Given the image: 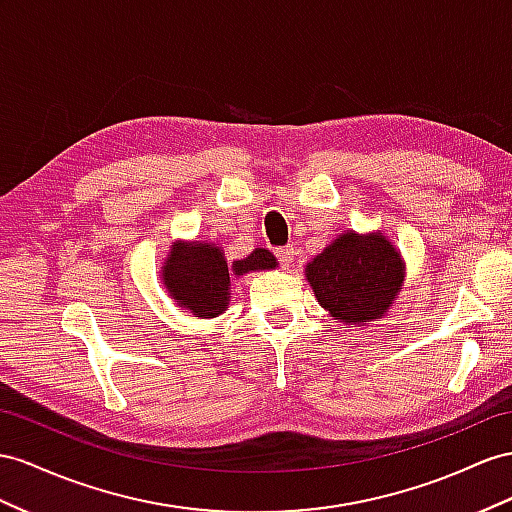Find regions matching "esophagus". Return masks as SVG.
<instances>
[{
  "instance_id": "1",
  "label": "esophagus",
  "mask_w": 512,
  "mask_h": 512,
  "mask_svg": "<svg viewBox=\"0 0 512 512\" xmlns=\"http://www.w3.org/2000/svg\"><path fill=\"white\" fill-rule=\"evenodd\" d=\"M294 255H296L294 246H283V248H279V251H277L279 264H281L285 270H290V268L294 266Z\"/></svg>"
}]
</instances>
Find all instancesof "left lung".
Instances as JSON below:
<instances>
[{
    "label": "left lung",
    "mask_w": 512,
    "mask_h": 512,
    "mask_svg": "<svg viewBox=\"0 0 512 512\" xmlns=\"http://www.w3.org/2000/svg\"><path fill=\"white\" fill-rule=\"evenodd\" d=\"M404 259L381 231H344L313 257L305 277L320 307L350 326L387 316L404 285Z\"/></svg>",
    "instance_id": "1"
}]
</instances>
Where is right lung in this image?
I'll return each mask as SVG.
<instances>
[{"label":"right lung","instance_id":"obj_1","mask_svg":"<svg viewBox=\"0 0 512 512\" xmlns=\"http://www.w3.org/2000/svg\"><path fill=\"white\" fill-rule=\"evenodd\" d=\"M277 259L266 248L227 264L225 251L216 242L177 240L162 264L160 279L168 296L194 318L209 320L225 313L231 300V274L244 277L248 272L274 270Z\"/></svg>","mask_w":512,"mask_h":512}]
</instances>
